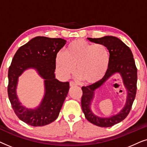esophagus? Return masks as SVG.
Instances as JSON below:
<instances>
[{"label": "esophagus", "mask_w": 147, "mask_h": 147, "mask_svg": "<svg viewBox=\"0 0 147 147\" xmlns=\"http://www.w3.org/2000/svg\"><path fill=\"white\" fill-rule=\"evenodd\" d=\"M69 86H71V87H72V86H76V84L73 81H70L69 82Z\"/></svg>", "instance_id": "1"}]
</instances>
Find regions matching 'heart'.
Returning <instances> with one entry per match:
<instances>
[{"label": "heart", "mask_w": 147, "mask_h": 147, "mask_svg": "<svg viewBox=\"0 0 147 147\" xmlns=\"http://www.w3.org/2000/svg\"><path fill=\"white\" fill-rule=\"evenodd\" d=\"M110 63L108 48L103 44L88 43L76 39L67 45L65 52L59 51L55 56L57 73L66 79L76 71L84 82L94 84L105 76Z\"/></svg>", "instance_id": "1"}]
</instances>
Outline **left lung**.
Wrapping results in <instances>:
<instances>
[{
	"label": "left lung",
	"instance_id": "obj_1",
	"mask_svg": "<svg viewBox=\"0 0 147 147\" xmlns=\"http://www.w3.org/2000/svg\"><path fill=\"white\" fill-rule=\"evenodd\" d=\"M90 41L103 44L110 53V63L106 75L99 82L82 88V108L88 121L100 127H110L119 123L129 114L136 93L137 69L131 50L121 40L113 36H104L101 38H88ZM116 73L121 76L127 92L125 105L115 115L109 117H100L96 115L91 110V104L96 89L101 87L110 77Z\"/></svg>",
	"mask_w": 147,
	"mask_h": 147
}]
</instances>
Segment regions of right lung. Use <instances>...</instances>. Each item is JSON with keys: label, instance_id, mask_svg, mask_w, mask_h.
<instances>
[{"label": "right lung", "instance_id": "1", "mask_svg": "<svg viewBox=\"0 0 147 147\" xmlns=\"http://www.w3.org/2000/svg\"><path fill=\"white\" fill-rule=\"evenodd\" d=\"M65 43V40L61 38L39 36L21 46L14 55L8 74V95L16 115L29 125H47L59 116L69 84L55 78V56ZM29 69H35L44 80L45 94L41 103L35 109L22 105L16 94L18 78Z\"/></svg>", "mask_w": 147, "mask_h": 147}]
</instances>
